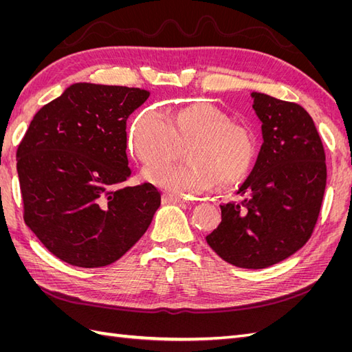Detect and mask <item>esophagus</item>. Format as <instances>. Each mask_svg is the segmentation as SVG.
<instances>
[{
	"label": "esophagus",
	"instance_id": "34e87169",
	"mask_svg": "<svg viewBox=\"0 0 352 352\" xmlns=\"http://www.w3.org/2000/svg\"><path fill=\"white\" fill-rule=\"evenodd\" d=\"M184 201H185V198L180 197V195H173V194H168V192L163 194L164 204H170V202H172V204H177V202H184Z\"/></svg>",
	"mask_w": 352,
	"mask_h": 352
}]
</instances>
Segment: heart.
Instances as JSON below:
<instances>
[{"instance_id": "heart-1", "label": "heart", "mask_w": 352, "mask_h": 352, "mask_svg": "<svg viewBox=\"0 0 352 352\" xmlns=\"http://www.w3.org/2000/svg\"><path fill=\"white\" fill-rule=\"evenodd\" d=\"M131 150L144 166L145 179L176 194H201L212 184L230 188L250 173L257 157L251 127L210 102H195L179 110H148L131 129ZM191 146L188 165L158 166L173 156L178 144Z\"/></svg>"}]
</instances>
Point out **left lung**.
<instances>
[{
    "instance_id": "obj_1",
    "label": "left lung",
    "mask_w": 352,
    "mask_h": 352,
    "mask_svg": "<svg viewBox=\"0 0 352 352\" xmlns=\"http://www.w3.org/2000/svg\"><path fill=\"white\" fill-rule=\"evenodd\" d=\"M263 145L238 198L221 204L207 235L220 257L242 269H264L311 238L326 188V155L311 116L300 104L252 92Z\"/></svg>"
}]
</instances>
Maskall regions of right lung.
<instances>
[{
	"label": "right lung",
	"mask_w": 352,
	"mask_h": 352,
	"mask_svg": "<svg viewBox=\"0 0 352 352\" xmlns=\"http://www.w3.org/2000/svg\"><path fill=\"white\" fill-rule=\"evenodd\" d=\"M150 91L74 83L45 104L17 148L23 219L42 245L78 267L119 260L151 225L162 194L131 176L126 122Z\"/></svg>",
	"instance_id": "1"
}]
</instances>
